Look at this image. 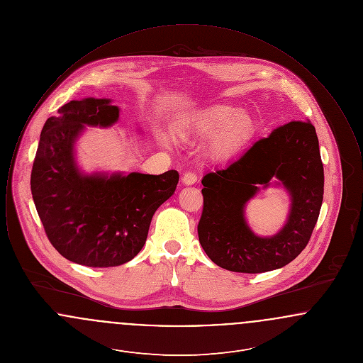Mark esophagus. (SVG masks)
Instances as JSON below:
<instances>
[{
  "label": "esophagus",
  "instance_id": "esophagus-1",
  "mask_svg": "<svg viewBox=\"0 0 363 363\" xmlns=\"http://www.w3.org/2000/svg\"><path fill=\"white\" fill-rule=\"evenodd\" d=\"M197 182V175L194 173H186L184 174V177H182V184L184 185H193V184H196Z\"/></svg>",
  "mask_w": 363,
  "mask_h": 363
}]
</instances>
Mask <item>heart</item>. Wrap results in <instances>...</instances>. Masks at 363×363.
I'll list each match as a JSON object with an SVG mask.
<instances>
[{"mask_svg": "<svg viewBox=\"0 0 363 363\" xmlns=\"http://www.w3.org/2000/svg\"><path fill=\"white\" fill-rule=\"evenodd\" d=\"M253 130V121L230 107H216L197 113L177 126L179 138L188 141L212 137L208 144V155L213 159L235 155L252 138Z\"/></svg>", "mask_w": 363, "mask_h": 363, "instance_id": "heart-1", "label": "heart"}]
</instances>
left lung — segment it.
Instances as JSON below:
<instances>
[{"mask_svg": "<svg viewBox=\"0 0 363 363\" xmlns=\"http://www.w3.org/2000/svg\"><path fill=\"white\" fill-rule=\"evenodd\" d=\"M204 208L199 240L216 265L241 274H261L291 262L308 245L324 196V167L311 122L291 121L256 141L225 169L203 179ZM283 186L292 204L285 225L259 238L247 225L244 208L259 188Z\"/></svg>", "mask_w": 363, "mask_h": 363, "instance_id": "left-lung-1", "label": "left lung"}]
</instances>
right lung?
<instances>
[{
	"instance_id": "1",
	"label": "right lung",
	"mask_w": 363,
	"mask_h": 363,
	"mask_svg": "<svg viewBox=\"0 0 363 363\" xmlns=\"http://www.w3.org/2000/svg\"><path fill=\"white\" fill-rule=\"evenodd\" d=\"M120 118L111 99L70 101L40 133L31 193L55 250L72 262L107 268L136 257L156 209L175 191L179 174L83 173L76 143L86 126L110 128Z\"/></svg>"
}]
</instances>
